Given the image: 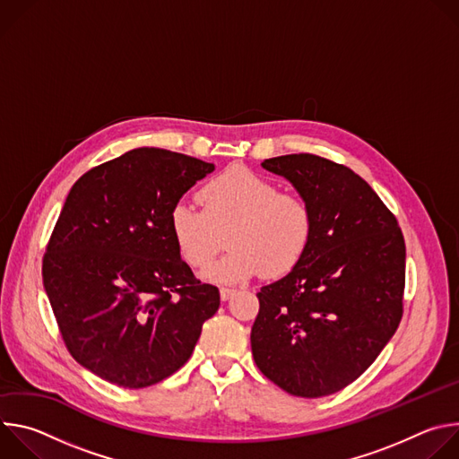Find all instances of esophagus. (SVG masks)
<instances>
[{"label":"esophagus","mask_w":459,"mask_h":459,"mask_svg":"<svg viewBox=\"0 0 459 459\" xmlns=\"http://www.w3.org/2000/svg\"><path fill=\"white\" fill-rule=\"evenodd\" d=\"M232 294H234V290H232V289H227V287H221V289H220V298H221L223 301L230 299V298H232Z\"/></svg>","instance_id":"obj_1"}]
</instances>
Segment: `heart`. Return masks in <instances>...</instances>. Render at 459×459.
<instances>
[{
    "label": "heart",
    "instance_id": "heart-1",
    "mask_svg": "<svg viewBox=\"0 0 459 459\" xmlns=\"http://www.w3.org/2000/svg\"><path fill=\"white\" fill-rule=\"evenodd\" d=\"M198 200L204 211L178 204L169 216L174 245L186 265L204 271L225 247L230 252L207 273L216 283H241L257 274L276 280L298 267L314 230L303 195L247 167L234 165L209 179Z\"/></svg>",
    "mask_w": 459,
    "mask_h": 459
}]
</instances>
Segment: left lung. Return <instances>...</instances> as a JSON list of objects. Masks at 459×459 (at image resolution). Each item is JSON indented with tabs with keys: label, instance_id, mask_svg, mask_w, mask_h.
I'll list each match as a JSON object with an SVG mask.
<instances>
[{
	"label": "left lung",
	"instance_id": "left-lung-1",
	"mask_svg": "<svg viewBox=\"0 0 459 459\" xmlns=\"http://www.w3.org/2000/svg\"><path fill=\"white\" fill-rule=\"evenodd\" d=\"M261 167L303 195L314 230L298 267L257 292L252 356L289 394L329 396L356 381L398 329L405 239L396 216L349 167L314 154Z\"/></svg>",
	"mask_w": 459,
	"mask_h": 459
}]
</instances>
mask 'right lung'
<instances>
[{
	"instance_id": "1",
	"label": "right lung",
	"mask_w": 459,
	"mask_h": 459,
	"mask_svg": "<svg viewBox=\"0 0 459 459\" xmlns=\"http://www.w3.org/2000/svg\"><path fill=\"white\" fill-rule=\"evenodd\" d=\"M212 163L142 147L85 172L43 255V287L73 358L123 388L181 368L220 290L181 259L169 216Z\"/></svg>"
}]
</instances>
